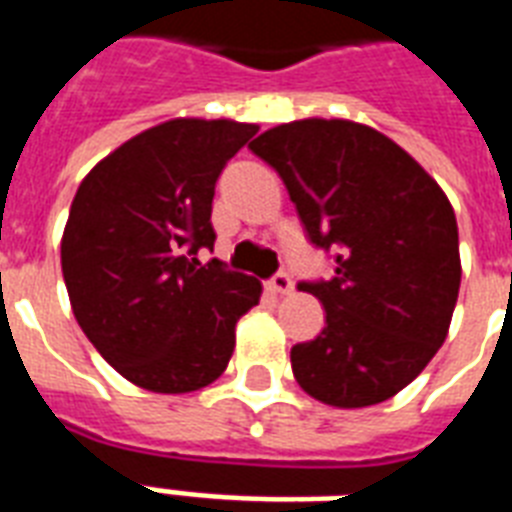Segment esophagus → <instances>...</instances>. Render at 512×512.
Here are the masks:
<instances>
[{
  "label": "esophagus",
  "mask_w": 512,
  "mask_h": 512,
  "mask_svg": "<svg viewBox=\"0 0 512 512\" xmlns=\"http://www.w3.org/2000/svg\"><path fill=\"white\" fill-rule=\"evenodd\" d=\"M271 289L276 292V295H289L292 289H295V284H292V279H289V273H276L271 279Z\"/></svg>",
  "instance_id": "obj_1"
}]
</instances>
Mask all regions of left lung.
<instances>
[{
    "mask_svg": "<svg viewBox=\"0 0 512 512\" xmlns=\"http://www.w3.org/2000/svg\"><path fill=\"white\" fill-rule=\"evenodd\" d=\"M287 185L316 247H335V279L300 284L327 327L292 348L300 388L321 404L388 401L444 345L460 295L457 217L404 148L350 119H300L252 143Z\"/></svg>",
    "mask_w": 512,
    "mask_h": 512,
    "instance_id": "obj_1",
    "label": "left lung"
}]
</instances>
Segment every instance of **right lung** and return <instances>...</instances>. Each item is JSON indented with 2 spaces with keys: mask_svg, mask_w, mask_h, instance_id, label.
<instances>
[{
  "mask_svg": "<svg viewBox=\"0 0 512 512\" xmlns=\"http://www.w3.org/2000/svg\"><path fill=\"white\" fill-rule=\"evenodd\" d=\"M257 124L177 116L100 159L71 201L60 265L79 327L138 388L191 393L225 372L255 276L201 265L223 167Z\"/></svg>",
  "mask_w": 512,
  "mask_h": 512,
  "instance_id": "1",
  "label": "right lung"
}]
</instances>
